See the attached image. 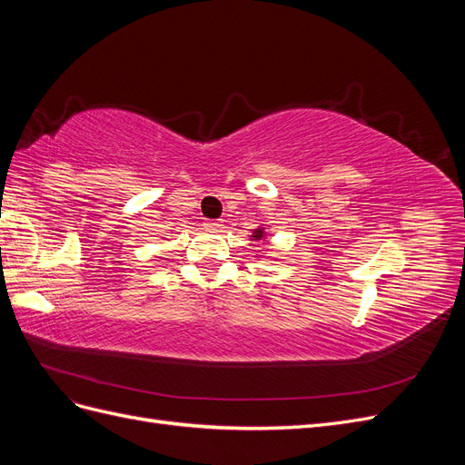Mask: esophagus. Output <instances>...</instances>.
I'll list each match as a JSON object with an SVG mask.
<instances>
[{
    "label": "esophagus",
    "mask_w": 465,
    "mask_h": 465,
    "mask_svg": "<svg viewBox=\"0 0 465 465\" xmlns=\"http://www.w3.org/2000/svg\"><path fill=\"white\" fill-rule=\"evenodd\" d=\"M221 227H223L221 221H215V219H209V221H205V229H209V231H219Z\"/></svg>",
    "instance_id": "obj_1"
}]
</instances>
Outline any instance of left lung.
I'll use <instances>...</instances> for the list:
<instances>
[{"label": "left lung", "mask_w": 465, "mask_h": 465, "mask_svg": "<svg viewBox=\"0 0 465 465\" xmlns=\"http://www.w3.org/2000/svg\"><path fill=\"white\" fill-rule=\"evenodd\" d=\"M263 236V231L262 229H258V231H254V241H260V238Z\"/></svg>", "instance_id": "1"}]
</instances>
